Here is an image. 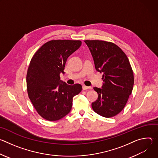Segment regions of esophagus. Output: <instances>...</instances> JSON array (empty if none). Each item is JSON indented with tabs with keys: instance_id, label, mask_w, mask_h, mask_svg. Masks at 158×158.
Here are the masks:
<instances>
[{
	"instance_id": "obj_1",
	"label": "esophagus",
	"mask_w": 158,
	"mask_h": 158,
	"mask_svg": "<svg viewBox=\"0 0 158 158\" xmlns=\"http://www.w3.org/2000/svg\"><path fill=\"white\" fill-rule=\"evenodd\" d=\"M92 89L91 87H88V86H86L85 85H82V89L83 90H88V89Z\"/></svg>"
}]
</instances>
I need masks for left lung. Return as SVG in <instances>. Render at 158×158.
I'll return each instance as SVG.
<instances>
[{
    "instance_id": "obj_1",
    "label": "left lung",
    "mask_w": 158,
    "mask_h": 158,
    "mask_svg": "<svg viewBox=\"0 0 158 158\" xmlns=\"http://www.w3.org/2000/svg\"><path fill=\"white\" fill-rule=\"evenodd\" d=\"M94 59L97 71L103 73L102 89L94 87L98 99L92 103L101 116H115L124 109L134 85V74L126 54L115 44L99 40H84Z\"/></svg>"
}]
</instances>
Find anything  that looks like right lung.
I'll list each match as a JSON object with an SVG mask.
<instances>
[{
    "mask_svg": "<svg viewBox=\"0 0 158 158\" xmlns=\"http://www.w3.org/2000/svg\"><path fill=\"white\" fill-rule=\"evenodd\" d=\"M81 40H52L33 56L27 73L29 98L38 114L50 121L59 120L69 113L74 96L82 85L67 84L60 80L68 58L81 46Z\"/></svg>",
    "mask_w": 158,
    "mask_h": 158,
    "instance_id": "1",
    "label": "right lung"
}]
</instances>
